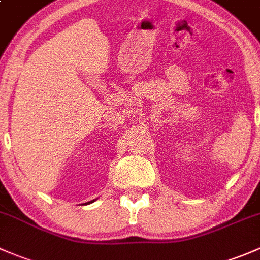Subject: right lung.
<instances>
[{"label":"right lung","instance_id":"add662e5","mask_svg":"<svg viewBox=\"0 0 260 260\" xmlns=\"http://www.w3.org/2000/svg\"><path fill=\"white\" fill-rule=\"evenodd\" d=\"M89 203H92V202H89Z\"/></svg>","mask_w":260,"mask_h":260}]
</instances>
